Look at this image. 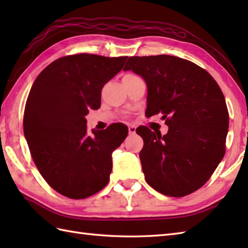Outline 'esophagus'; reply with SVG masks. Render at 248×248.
I'll list each match as a JSON object with an SVG mask.
<instances>
[{
	"mask_svg": "<svg viewBox=\"0 0 248 248\" xmlns=\"http://www.w3.org/2000/svg\"><path fill=\"white\" fill-rule=\"evenodd\" d=\"M136 127L135 125H129V134H135Z\"/></svg>",
	"mask_w": 248,
	"mask_h": 248,
	"instance_id": "esophagus-1",
	"label": "esophagus"
}]
</instances>
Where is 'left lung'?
Returning <instances> with one entry per match:
<instances>
[{"label": "left lung", "instance_id": "obj_1", "mask_svg": "<svg viewBox=\"0 0 248 248\" xmlns=\"http://www.w3.org/2000/svg\"><path fill=\"white\" fill-rule=\"evenodd\" d=\"M132 70L147 85L146 116L162 114L168 132L143 127L140 152L147 183L166 196L197 191L225 155L229 114L218 84L194 62L171 55L132 56Z\"/></svg>", "mask_w": 248, "mask_h": 248}]
</instances>
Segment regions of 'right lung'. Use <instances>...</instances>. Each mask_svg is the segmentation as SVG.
I'll return each mask as SVG.
<instances>
[{"instance_id": "1", "label": "right lung", "mask_w": 248, "mask_h": 248, "mask_svg": "<svg viewBox=\"0 0 248 248\" xmlns=\"http://www.w3.org/2000/svg\"><path fill=\"white\" fill-rule=\"evenodd\" d=\"M128 56L69 55L39 73L26 100L23 131L41 176L72 199L92 196L107 186L112 154L128 135L115 124L87 134L85 116L101 105V91L123 69Z\"/></svg>"}]
</instances>
